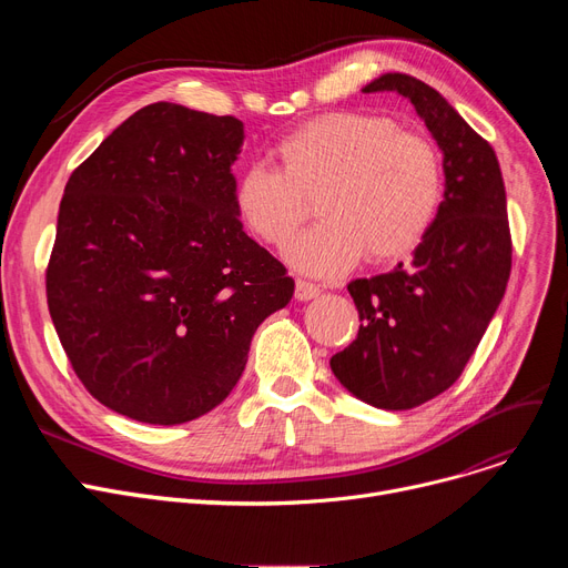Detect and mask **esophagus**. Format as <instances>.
<instances>
[{"label":"esophagus","instance_id":"esophagus-1","mask_svg":"<svg viewBox=\"0 0 568 568\" xmlns=\"http://www.w3.org/2000/svg\"><path fill=\"white\" fill-rule=\"evenodd\" d=\"M320 294V287L317 285H313V283H308V281H296V287H294V296L300 302H311V300H315V296Z\"/></svg>","mask_w":568,"mask_h":568}]
</instances>
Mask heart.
<instances>
[{"label":"heart","mask_w":568,"mask_h":568,"mask_svg":"<svg viewBox=\"0 0 568 568\" xmlns=\"http://www.w3.org/2000/svg\"><path fill=\"white\" fill-rule=\"evenodd\" d=\"M274 159L278 170L251 165L236 176V214L260 242L285 246L315 197L320 223L285 253L311 276H341L364 255L373 264L409 255L444 202L437 146L386 116L320 114L281 138Z\"/></svg>","instance_id":"1"}]
</instances>
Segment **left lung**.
Segmentation results:
<instances>
[{"instance_id":"8db88e82","label":"left lung","mask_w":568,"mask_h":568,"mask_svg":"<svg viewBox=\"0 0 568 568\" xmlns=\"http://www.w3.org/2000/svg\"><path fill=\"white\" fill-rule=\"evenodd\" d=\"M362 92H394L424 119L442 152L444 202L409 262L347 285L362 326L329 366L359 400L412 409L460 377L501 302L511 274L506 191L493 146L437 89L384 73Z\"/></svg>"}]
</instances>
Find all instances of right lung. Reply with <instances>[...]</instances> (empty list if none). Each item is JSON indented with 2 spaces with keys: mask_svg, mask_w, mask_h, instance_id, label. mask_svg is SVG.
I'll list each match as a JSON object with an SVG mask.
<instances>
[{
  "mask_svg": "<svg viewBox=\"0 0 568 568\" xmlns=\"http://www.w3.org/2000/svg\"><path fill=\"white\" fill-rule=\"evenodd\" d=\"M244 124L152 103L69 179L48 264V308L99 403L176 426L221 405L257 326L294 294L244 232L232 165Z\"/></svg>",
  "mask_w": 568,
  "mask_h": 568,
  "instance_id": "obj_1",
  "label": "right lung"
}]
</instances>
